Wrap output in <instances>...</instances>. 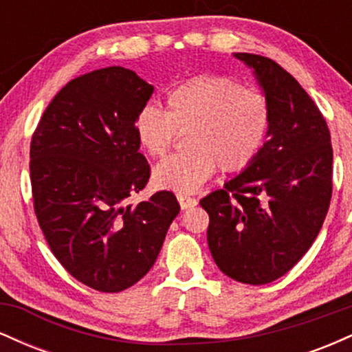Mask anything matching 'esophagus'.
I'll use <instances>...</instances> for the list:
<instances>
[{
  "label": "esophagus",
  "instance_id": "34e87169",
  "mask_svg": "<svg viewBox=\"0 0 352 352\" xmlns=\"http://www.w3.org/2000/svg\"><path fill=\"white\" fill-rule=\"evenodd\" d=\"M177 200H179L182 210L192 208L197 205V200L192 199V197H187V195H177Z\"/></svg>",
  "mask_w": 352,
  "mask_h": 352
}]
</instances>
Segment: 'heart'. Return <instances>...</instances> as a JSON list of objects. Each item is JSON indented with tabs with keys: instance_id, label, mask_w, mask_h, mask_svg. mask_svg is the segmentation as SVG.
<instances>
[{
	"instance_id": "heart-1",
	"label": "heart",
	"mask_w": 352,
	"mask_h": 352,
	"mask_svg": "<svg viewBox=\"0 0 352 352\" xmlns=\"http://www.w3.org/2000/svg\"><path fill=\"white\" fill-rule=\"evenodd\" d=\"M167 111L147 104L134 120L135 139L145 153L162 157L185 134L184 153L153 168V184L179 193L197 192L217 172L248 167L263 148L272 125L270 100L258 89L220 76H197L170 89Z\"/></svg>"
}]
</instances>
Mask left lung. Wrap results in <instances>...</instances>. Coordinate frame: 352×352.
I'll return each mask as SVG.
<instances>
[{
	"mask_svg": "<svg viewBox=\"0 0 352 352\" xmlns=\"http://www.w3.org/2000/svg\"><path fill=\"white\" fill-rule=\"evenodd\" d=\"M272 106L266 142L248 167L200 200L218 268L246 285L288 273L316 240L333 193L328 124L296 79L270 58L236 52Z\"/></svg>",
	"mask_w": 352,
	"mask_h": 352,
	"instance_id": "8db88e82",
	"label": "left lung"
}]
</instances>
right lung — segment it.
<instances>
[{"instance_id": "right-lung-1", "label": "right lung", "mask_w": 352, "mask_h": 352, "mask_svg": "<svg viewBox=\"0 0 352 352\" xmlns=\"http://www.w3.org/2000/svg\"><path fill=\"white\" fill-rule=\"evenodd\" d=\"M152 92L125 67L87 72L54 96L31 140L44 238L69 274L102 293L124 292L148 273L180 212L165 190L127 205L151 177L134 120Z\"/></svg>"}]
</instances>
